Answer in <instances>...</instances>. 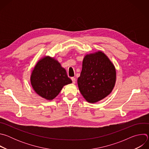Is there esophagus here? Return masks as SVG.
Masks as SVG:
<instances>
[{"label":"esophagus","instance_id":"1","mask_svg":"<svg viewBox=\"0 0 149 149\" xmlns=\"http://www.w3.org/2000/svg\"><path fill=\"white\" fill-rule=\"evenodd\" d=\"M71 79H72V83H73V84H75V81H76L75 78L72 77V78H71Z\"/></svg>","mask_w":149,"mask_h":149}]
</instances>
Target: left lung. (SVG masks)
<instances>
[{"label":"left lung","instance_id":"1","mask_svg":"<svg viewBox=\"0 0 149 149\" xmlns=\"http://www.w3.org/2000/svg\"><path fill=\"white\" fill-rule=\"evenodd\" d=\"M116 81V68L103 52L98 51L84 56L77 83L81 94L87 102L95 103L107 97Z\"/></svg>","mask_w":149,"mask_h":149}]
</instances>
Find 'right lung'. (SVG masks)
<instances>
[{"label":"right lung","mask_w":149,"mask_h":149,"mask_svg":"<svg viewBox=\"0 0 149 149\" xmlns=\"http://www.w3.org/2000/svg\"><path fill=\"white\" fill-rule=\"evenodd\" d=\"M31 84L40 97L51 101L64 86L72 83L66 70L54 58L45 56L36 63L31 75Z\"/></svg>","instance_id":"add662e5"}]
</instances>
